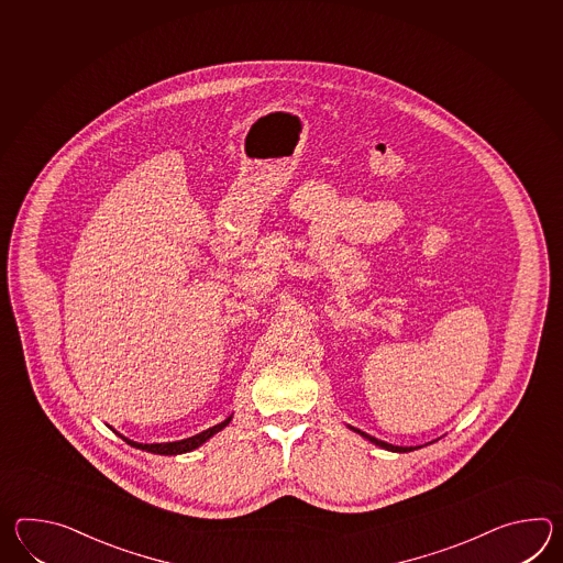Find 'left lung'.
Segmentation results:
<instances>
[{
    "mask_svg": "<svg viewBox=\"0 0 563 563\" xmlns=\"http://www.w3.org/2000/svg\"><path fill=\"white\" fill-rule=\"evenodd\" d=\"M353 432H357V434H362L363 438H367L369 442H374L375 446H379V449L391 450V452H412V450L420 449V446H394V444H388V442H384V440H377L375 437H369V434H365L362 430H357V428H353L350 426Z\"/></svg>",
    "mask_w": 563,
    "mask_h": 563,
    "instance_id": "obj_1",
    "label": "left lung"
}]
</instances>
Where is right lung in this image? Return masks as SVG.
Wrapping results in <instances>:
<instances>
[{"instance_id":"add662e5","label":"right lung","mask_w":563,"mask_h":563,"mask_svg":"<svg viewBox=\"0 0 563 563\" xmlns=\"http://www.w3.org/2000/svg\"><path fill=\"white\" fill-rule=\"evenodd\" d=\"M230 420H232V416L230 418H225L224 422H220V424L212 426V428H208V430H203L200 434H196V437L184 438V440H177V442H162V444H141V442H135V440H129V438H123L126 444H131L133 449L139 450H147V452H153V454H165V456H175V454H184V452H191V450L198 449L201 446L206 440H210L213 434H218L220 430H224L225 426L230 424Z\"/></svg>"}]
</instances>
